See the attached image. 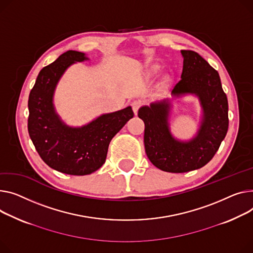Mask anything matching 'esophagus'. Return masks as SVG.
Segmentation results:
<instances>
[{"label":"esophagus","mask_w":253,"mask_h":253,"mask_svg":"<svg viewBox=\"0 0 253 253\" xmlns=\"http://www.w3.org/2000/svg\"><path fill=\"white\" fill-rule=\"evenodd\" d=\"M132 109H133V112L135 115H137V112L141 106V102H139V100H134V102L132 103Z\"/></svg>","instance_id":"obj_1"}]
</instances>
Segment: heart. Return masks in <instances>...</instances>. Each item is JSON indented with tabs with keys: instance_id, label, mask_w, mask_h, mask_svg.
Instances as JSON below:
<instances>
[{
	"instance_id": "b5f03b06",
	"label": "heart",
	"mask_w": 253,
	"mask_h": 253,
	"mask_svg": "<svg viewBox=\"0 0 253 253\" xmlns=\"http://www.w3.org/2000/svg\"><path fill=\"white\" fill-rule=\"evenodd\" d=\"M159 70H160L159 66H157V65H154V66H151L150 68L148 69V72H149L150 74H157V73L159 72Z\"/></svg>"
}]
</instances>
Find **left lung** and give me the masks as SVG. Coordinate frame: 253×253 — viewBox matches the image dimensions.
<instances>
[{"mask_svg": "<svg viewBox=\"0 0 253 253\" xmlns=\"http://www.w3.org/2000/svg\"><path fill=\"white\" fill-rule=\"evenodd\" d=\"M181 80L172 89L176 98L197 97L201 119L195 135L188 140L176 138L170 128V99L158 100L138 110L144 122V147L149 161L158 169L185 173L206 166L226 137L229 126L228 99L217 71L193 50H181Z\"/></svg>", "mask_w": 253, "mask_h": 253, "instance_id": "left-lung-1", "label": "left lung"}]
</instances>
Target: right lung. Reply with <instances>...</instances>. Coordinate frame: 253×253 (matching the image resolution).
<instances>
[{
	"mask_svg": "<svg viewBox=\"0 0 253 253\" xmlns=\"http://www.w3.org/2000/svg\"><path fill=\"white\" fill-rule=\"evenodd\" d=\"M89 58L68 50L39 73L28 98V133L42 161L64 174L88 175L102 167L112 138L133 118L130 106L103 114L85 125H67L57 113L54 95L66 70Z\"/></svg>",
	"mask_w": 253,
	"mask_h": 253,
	"instance_id": "obj_1",
	"label": "right lung"
}]
</instances>
